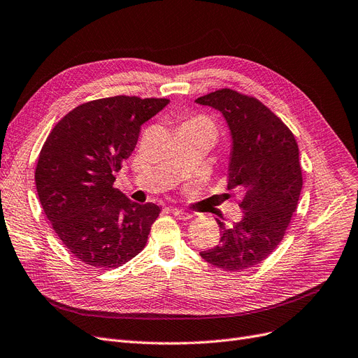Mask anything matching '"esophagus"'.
<instances>
[{"instance_id":"1","label":"esophagus","mask_w":358,"mask_h":358,"mask_svg":"<svg viewBox=\"0 0 358 358\" xmlns=\"http://www.w3.org/2000/svg\"><path fill=\"white\" fill-rule=\"evenodd\" d=\"M172 214H174V217L176 218H178V220H182V221H187V220H190V218H193V215L192 214H189V213H184V210H180V209H172Z\"/></svg>"}]
</instances>
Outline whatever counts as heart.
I'll list each match as a JSON object with an SVG mask.
<instances>
[{
	"instance_id": "obj_1",
	"label": "heart",
	"mask_w": 358,
	"mask_h": 358,
	"mask_svg": "<svg viewBox=\"0 0 358 358\" xmlns=\"http://www.w3.org/2000/svg\"><path fill=\"white\" fill-rule=\"evenodd\" d=\"M193 128V129H202L206 132H210V134L215 136L217 134V129L214 122L210 121V119L205 115H192L187 119H184L181 122L180 128Z\"/></svg>"
}]
</instances>
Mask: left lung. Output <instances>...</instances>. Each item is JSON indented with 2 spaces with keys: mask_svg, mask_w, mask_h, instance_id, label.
I'll return each mask as SVG.
<instances>
[{
  "mask_svg": "<svg viewBox=\"0 0 358 358\" xmlns=\"http://www.w3.org/2000/svg\"><path fill=\"white\" fill-rule=\"evenodd\" d=\"M196 101L220 110L230 127L229 189L241 197L243 210L231 227L217 220L220 245L201 257L221 270L243 271L270 257L296 210L302 189L298 143L282 119L254 96L221 88Z\"/></svg>",
  "mask_w": 358,
  "mask_h": 358,
  "instance_id": "1",
  "label": "left lung"
}]
</instances>
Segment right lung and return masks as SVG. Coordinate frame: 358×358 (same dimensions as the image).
<instances>
[{
  "mask_svg": "<svg viewBox=\"0 0 358 358\" xmlns=\"http://www.w3.org/2000/svg\"><path fill=\"white\" fill-rule=\"evenodd\" d=\"M168 99L115 96L79 104L48 134L35 168L39 202L62 243L88 267L117 268L138 255L161 213L116 187L141 125Z\"/></svg>",
  "mask_w": 358,
  "mask_h": 358,
  "instance_id": "obj_1",
  "label": "right lung"
}]
</instances>
